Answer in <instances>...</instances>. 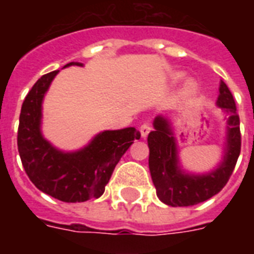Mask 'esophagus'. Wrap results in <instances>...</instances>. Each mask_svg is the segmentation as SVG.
Masks as SVG:
<instances>
[{
    "label": "esophagus",
    "instance_id": "1",
    "mask_svg": "<svg viewBox=\"0 0 254 254\" xmlns=\"http://www.w3.org/2000/svg\"><path fill=\"white\" fill-rule=\"evenodd\" d=\"M151 127L149 124H142L141 127H139V131H141V135H142V138H146L147 135H149V133H150Z\"/></svg>",
    "mask_w": 254,
    "mask_h": 254
}]
</instances>
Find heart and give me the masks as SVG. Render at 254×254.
Masks as SVG:
<instances>
[{
	"mask_svg": "<svg viewBox=\"0 0 254 254\" xmlns=\"http://www.w3.org/2000/svg\"><path fill=\"white\" fill-rule=\"evenodd\" d=\"M182 76H183V73L182 72H177L173 75L174 80H181ZM196 91H197L196 81L193 80V79H189V80L186 81L185 89H183V96H185V97H191V96L196 93Z\"/></svg>",
	"mask_w": 254,
	"mask_h": 254,
	"instance_id": "heart-1",
	"label": "heart"
}]
</instances>
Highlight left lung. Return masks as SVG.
Returning <instances> with one entry per match:
<instances>
[{
    "label": "left lung",
    "mask_w": 254,
    "mask_h": 254,
    "mask_svg": "<svg viewBox=\"0 0 254 254\" xmlns=\"http://www.w3.org/2000/svg\"><path fill=\"white\" fill-rule=\"evenodd\" d=\"M216 105L224 112V150L221 162L208 173L193 174L183 170L178 155L177 138L171 121L157 116L153 121L154 130L147 135L149 169L159 200L171 207H189L208 200L227 185L240 155V119L236 113L233 96L224 81H220Z\"/></svg>",
    "instance_id": "obj_1"
}]
</instances>
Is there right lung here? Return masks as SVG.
<instances>
[{
	"label": "right lung",
	"instance_id": "add662e5",
	"mask_svg": "<svg viewBox=\"0 0 254 254\" xmlns=\"http://www.w3.org/2000/svg\"><path fill=\"white\" fill-rule=\"evenodd\" d=\"M80 65L71 62L64 65ZM59 71L46 73L33 85L22 104L18 127V151L27 177L37 189L65 203L100 197L120 158L141 134L135 127L104 130L88 145L63 151L42 133V104Z\"/></svg>",
	"mask_w": 254,
	"mask_h": 254
}]
</instances>
